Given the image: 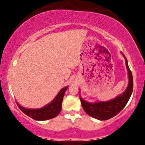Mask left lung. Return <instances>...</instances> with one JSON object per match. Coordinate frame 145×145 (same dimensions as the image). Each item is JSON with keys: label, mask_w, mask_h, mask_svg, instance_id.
Here are the masks:
<instances>
[{"label": "left lung", "mask_w": 145, "mask_h": 145, "mask_svg": "<svg viewBox=\"0 0 145 145\" xmlns=\"http://www.w3.org/2000/svg\"><path fill=\"white\" fill-rule=\"evenodd\" d=\"M125 59V64L127 69L129 84L127 88L122 94L116 98L107 102H98L90 103L86 102L80 97L82 106L89 116L99 120H108L119 114L127 104L133 89V79L131 71L128 66V62L125 56L122 54Z\"/></svg>", "instance_id": "8db88e82"}]
</instances>
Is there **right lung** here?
I'll use <instances>...</instances> for the list:
<instances>
[{"label": "right lung", "mask_w": 145, "mask_h": 145, "mask_svg": "<svg viewBox=\"0 0 145 145\" xmlns=\"http://www.w3.org/2000/svg\"><path fill=\"white\" fill-rule=\"evenodd\" d=\"M67 88H68V86L61 89L54 100L50 104H47L43 108L39 109H27L23 108L17 103L18 106L19 107L22 112L35 120L44 121L54 118L58 116L61 112L63 97Z\"/></svg>", "instance_id": "add662e5"}]
</instances>
